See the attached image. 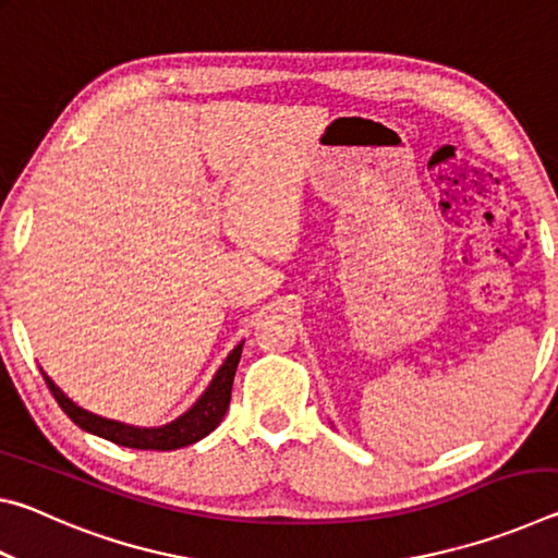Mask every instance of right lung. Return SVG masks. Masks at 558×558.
<instances>
[{
	"instance_id": "1",
	"label": "right lung",
	"mask_w": 558,
	"mask_h": 558,
	"mask_svg": "<svg viewBox=\"0 0 558 558\" xmlns=\"http://www.w3.org/2000/svg\"><path fill=\"white\" fill-rule=\"evenodd\" d=\"M243 352V342L231 349V354L223 359L219 372L214 374V379L206 386L204 393L192 403V409H186L182 415H177L174 421L165 423V426L155 428H143V426H130V423H120L112 418H102L98 413H90L81 409L78 403H73L69 396H65L59 386L53 384L49 374H44L46 386H49L53 399L59 401L65 415L75 423V426L93 433V436H100L110 442H118V446L125 448H137V450H177L186 448L192 442L202 440L209 436V433L219 426L221 418L229 411L231 403V386L235 376V366H239V359Z\"/></svg>"
}]
</instances>
